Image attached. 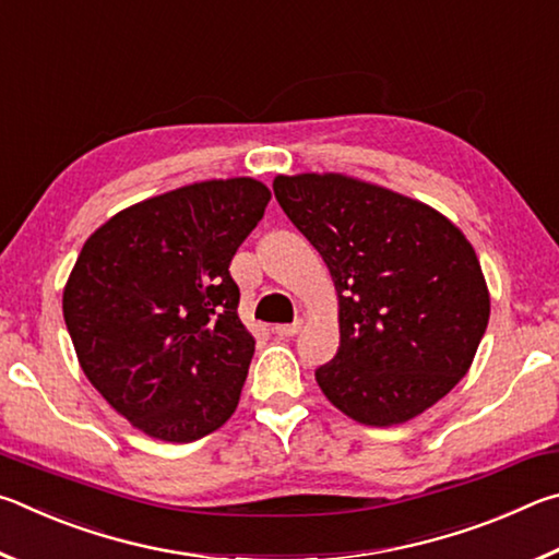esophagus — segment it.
I'll return each instance as SVG.
<instances>
[{"instance_id":"1","label":"esophagus","mask_w":559,"mask_h":559,"mask_svg":"<svg viewBox=\"0 0 559 559\" xmlns=\"http://www.w3.org/2000/svg\"><path fill=\"white\" fill-rule=\"evenodd\" d=\"M300 330V320H296V323H283V325H276L273 328V333H276L278 337H293Z\"/></svg>"}]
</instances>
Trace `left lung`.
Returning <instances> with one entry per match:
<instances>
[{
	"mask_svg": "<svg viewBox=\"0 0 559 559\" xmlns=\"http://www.w3.org/2000/svg\"><path fill=\"white\" fill-rule=\"evenodd\" d=\"M273 194L337 288L340 347L316 370L328 400L392 427L447 396L490 316L466 236L427 204L343 175L276 177Z\"/></svg>",
	"mask_w": 559,
	"mask_h": 559,
	"instance_id": "1",
	"label": "left lung"
}]
</instances>
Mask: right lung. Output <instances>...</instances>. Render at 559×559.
<instances>
[{
    "mask_svg": "<svg viewBox=\"0 0 559 559\" xmlns=\"http://www.w3.org/2000/svg\"><path fill=\"white\" fill-rule=\"evenodd\" d=\"M271 192L212 179L120 212L83 243L63 320L91 384L163 441L206 437L234 414L253 357L229 263Z\"/></svg>",
    "mask_w": 559,
    "mask_h": 559,
    "instance_id": "right-lung-1",
    "label": "right lung"
}]
</instances>
